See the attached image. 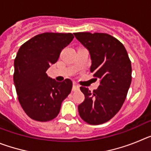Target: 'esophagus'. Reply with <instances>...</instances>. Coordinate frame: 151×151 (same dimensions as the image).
I'll return each mask as SVG.
<instances>
[{
	"mask_svg": "<svg viewBox=\"0 0 151 151\" xmlns=\"http://www.w3.org/2000/svg\"><path fill=\"white\" fill-rule=\"evenodd\" d=\"M80 88V85H78L77 83H76V82H74L73 83V90L75 91V90H78Z\"/></svg>",
	"mask_w": 151,
	"mask_h": 151,
	"instance_id": "esophagus-1",
	"label": "esophagus"
}]
</instances>
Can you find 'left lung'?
Returning a JSON list of instances; mask_svg holds the SVG:
<instances>
[{
	"instance_id": "left-lung-1",
	"label": "left lung",
	"mask_w": 151,
	"mask_h": 151,
	"mask_svg": "<svg viewBox=\"0 0 151 151\" xmlns=\"http://www.w3.org/2000/svg\"><path fill=\"white\" fill-rule=\"evenodd\" d=\"M74 35L88 50L91 73L101 80L92 92L80 87L85 101L78 105V113L90 125L104 123L119 111L126 98L132 82L131 61L124 45L110 35L77 32Z\"/></svg>"
}]
</instances>
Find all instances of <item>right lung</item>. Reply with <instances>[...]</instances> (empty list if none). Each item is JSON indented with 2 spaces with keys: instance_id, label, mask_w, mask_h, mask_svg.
<instances>
[{
  "instance_id": "add662e5",
  "label": "right lung",
  "mask_w": 151,
  "mask_h": 151,
  "mask_svg": "<svg viewBox=\"0 0 151 151\" xmlns=\"http://www.w3.org/2000/svg\"><path fill=\"white\" fill-rule=\"evenodd\" d=\"M73 38L71 33H42L24 43L17 52L13 82L21 106L34 120L54 119L71 92V80L58 82L47 76V70Z\"/></svg>"
}]
</instances>
